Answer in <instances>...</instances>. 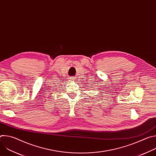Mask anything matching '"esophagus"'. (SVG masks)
I'll return each instance as SVG.
<instances>
[{"mask_svg": "<svg viewBox=\"0 0 156 156\" xmlns=\"http://www.w3.org/2000/svg\"><path fill=\"white\" fill-rule=\"evenodd\" d=\"M73 78H74L73 77H70V78H69V79H70L69 80H73Z\"/></svg>", "mask_w": 156, "mask_h": 156, "instance_id": "34e87169", "label": "esophagus"}]
</instances>
